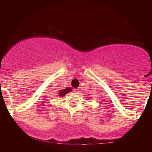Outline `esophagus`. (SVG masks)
I'll return each instance as SVG.
<instances>
[{"mask_svg": "<svg viewBox=\"0 0 152 152\" xmlns=\"http://www.w3.org/2000/svg\"><path fill=\"white\" fill-rule=\"evenodd\" d=\"M74 92H75V93H78L79 92V89H78V88H74Z\"/></svg>", "mask_w": 152, "mask_h": 152, "instance_id": "34e87169", "label": "esophagus"}]
</instances>
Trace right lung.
<instances>
[{
    "mask_svg": "<svg viewBox=\"0 0 152 152\" xmlns=\"http://www.w3.org/2000/svg\"><path fill=\"white\" fill-rule=\"evenodd\" d=\"M71 91H72V88H70V87H67V88L61 90L60 91H59L58 95H59V96L63 97L64 96H65L67 93H68V92H70Z\"/></svg>",
    "mask_w": 152,
    "mask_h": 152,
    "instance_id": "add662e5",
    "label": "right lung"
}]
</instances>
